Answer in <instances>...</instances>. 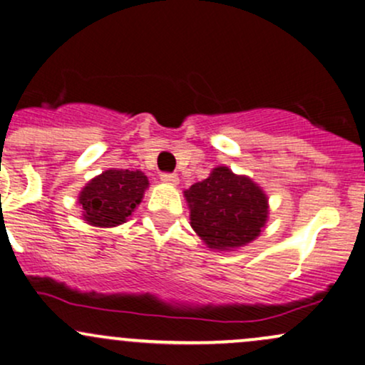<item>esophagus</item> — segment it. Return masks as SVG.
<instances>
[{
    "label": "esophagus",
    "instance_id": "esophagus-1",
    "mask_svg": "<svg viewBox=\"0 0 365 365\" xmlns=\"http://www.w3.org/2000/svg\"><path fill=\"white\" fill-rule=\"evenodd\" d=\"M160 181L165 182V184H170V186H175V184L179 182V178L175 174H162L160 175Z\"/></svg>",
    "mask_w": 365,
    "mask_h": 365
}]
</instances>
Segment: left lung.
Segmentation results:
<instances>
[{
	"instance_id": "obj_1",
	"label": "left lung",
	"mask_w": 365,
	"mask_h": 365,
	"mask_svg": "<svg viewBox=\"0 0 365 365\" xmlns=\"http://www.w3.org/2000/svg\"><path fill=\"white\" fill-rule=\"evenodd\" d=\"M191 227L208 247L230 251L255 241L268 218L264 191L229 167H215L205 181L184 191Z\"/></svg>"
}]
</instances>
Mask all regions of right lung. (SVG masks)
Segmentation results:
<instances>
[{"mask_svg": "<svg viewBox=\"0 0 365 365\" xmlns=\"http://www.w3.org/2000/svg\"><path fill=\"white\" fill-rule=\"evenodd\" d=\"M147 187L148 179L141 170H106L80 191L83 220L96 227L124 224L141 203Z\"/></svg>", "mask_w": 365, "mask_h": 365, "instance_id": "right-lung-1", "label": "right lung"}]
</instances>
